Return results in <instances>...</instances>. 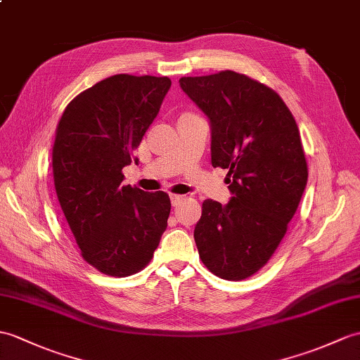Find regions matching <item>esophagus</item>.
I'll list each match as a JSON object with an SVG mask.
<instances>
[{
	"instance_id": "1",
	"label": "esophagus",
	"mask_w": 360,
	"mask_h": 360,
	"mask_svg": "<svg viewBox=\"0 0 360 360\" xmlns=\"http://www.w3.org/2000/svg\"><path fill=\"white\" fill-rule=\"evenodd\" d=\"M170 199H172V204L173 205H178L181 200L186 199V196H182V195H170Z\"/></svg>"
}]
</instances>
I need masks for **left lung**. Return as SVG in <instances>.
Returning <instances> with one entry per match:
<instances>
[{"label": "left lung", "instance_id": "obj_1", "mask_svg": "<svg viewBox=\"0 0 360 360\" xmlns=\"http://www.w3.org/2000/svg\"><path fill=\"white\" fill-rule=\"evenodd\" d=\"M212 124V164L227 169L229 204L205 199L195 227L202 264L227 281L257 273L285 236L307 186L299 127L283 99L247 75L179 79Z\"/></svg>", "mask_w": 360, "mask_h": 360}]
</instances>
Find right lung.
Segmentation results:
<instances>
[{
    "mask_svg": "<svg viewBox=\"0 0 360 360\" xmlns=\"http://www.w3.org/2000/svg\"><path fill=\"white\" fill-rule=\"evenodd\" d=\"M170 86L167 77L113 75L75 96L56 125L52 167L61 210L82 259L113 278L146 269L167 229L169 195L121 182Z\"/></svg>",
    "mask_w": 360,
    "mask_h": 360,
    "instance_id": "obj_1",
    "label": "right lung"
}]
</instances>
